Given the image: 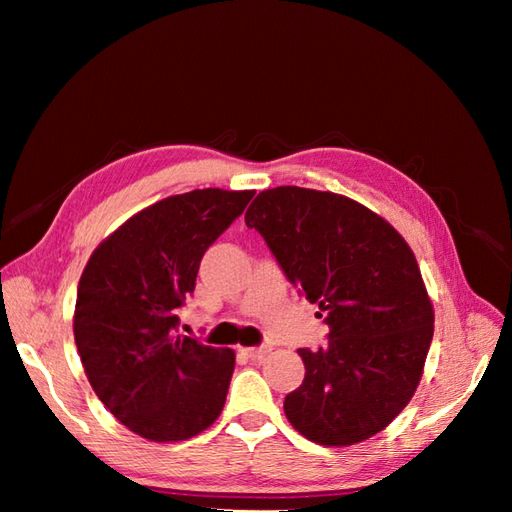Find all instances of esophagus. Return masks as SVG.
Returning a JSON list of instances; mask_svg holds the SVG:
<instances>
[{"instance_id":"obj_1","label":"esophagus","mask_w":512,"mask_h":512,"mask_svg":"<svg viewBox=\"0 0 512 512\" xmlns=\"http://www.w3.org/2000/svg\"><path fill=\"white\" fill-rule=\"evenodd\" d=\"M245 356H247V359H262V356H265V354H269L271 352V346H252V348H243L241 350Z\"/></svg>"}]
</instances>
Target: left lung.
I'll list each match as a JSON object with an SVG mask.
<instances>
[{"instance_id":"left-lung-1","label":"left lung","mask_w":512,"mask_h":512,"mask_svg":"<svg viewBox=\"0 0 512 512\" xmlns=\"http://www.w3.org/2000/svg\"><path fill=\"white\" fill-rule=\"evenodd\" d=\"M245 224L329 327L327 344L297 350L305 378L284 399L288 421L324 446L371 438L408 406L433 337L408 243L354 200L297 185L260 192Z\"/></svg>"}]
</instances>
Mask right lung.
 Segmentation results:
<instances>
[{
    "mask_svg": "<svg viewBox=\"0 0 512 512\" xmlns=\"http://www.w3.org/2000/svg\"><path fill=\"white\" fill-rule=\"evenodd\" d=\"M252 196L207 188L164 198L102 241L81 275L74 339L85 374L141 438L188 440L224 408L235 352L179 335V312L209 245Z\"/></svg>",
    "mask_w": 512,
    "mask_h": 512,
    "instance_id": "1",
    "label": "right lung"
}]
</instances>
